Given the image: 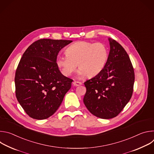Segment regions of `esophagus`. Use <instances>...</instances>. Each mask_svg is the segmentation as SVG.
<instances>
[{"mask_svg": "<svg viewBox=\"0 0 154 154\" xmlns=\"http://www.w3.org/2000/svg\"><path fill=\"white\" fill-rule=\"evenodd\" d=\"M72 84H73V85L77 86H80V85H82V83L80 82H77V81H74L73 83H72Z\"/></svg>", "mask_w": 154, "mask_h": 154, "instance_id": "esophagus-1", "label": "esophagus"}]
</instances>
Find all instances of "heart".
Here are the masks:
<instances>
[{"instance_id":"obj_1","label":"heart","mask_w":154,"mask_h":154,"mask_svg":"<svg viewBox=\"0 0 154 154\" xmlns=\"http://www.w3.org/2000/svg\"><path fill=\"white\" fill-rule=\"evenodd\" d=\"M65 54L66 56L58 57L56 61L65 76H70L77 64L80 69L77 72L79 77H95L103 69L108 58L106 46L100 42L79 41L69 46Z\"/></svg>"}]
</instances>
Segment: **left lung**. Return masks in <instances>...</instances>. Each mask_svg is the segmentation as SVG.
<instances>
[{
  "mask_svg": "<svg viewBox=\"0 0 154 154\" xmlns=\"http://www.w3.org/2000/svg\"><path fill=\"white\" fill-rule=\"evenodd\" d=\"M109 50L106 65L100 73L86 81L83 102L93 115L102 119L116 117L133 93L134 70L122 46L108 38Z\"/></svg>",
  "mask_w": 154,
  "mask_h": 154,
  "instance_id": "obj_1",
  "label": "left lung"
}]
</instances>
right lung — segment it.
<instances>
[{
    "label": "right lung",
    "mask_w": 154,
    "mask_h": 154,
    "mask_svg": "<svg viewBox=\"0 0 154 154\" xmlns=\"http://www.w3.org/2000/svg\"><path fill=\"white\" fill-rule=\"evenodd\" d=\"M71 40L39 39L27 49L15 74L16 96L26 113L35 119L49 118L71 88L72 79L57 65L59 52Z\"/></svg>",
    "instance_id": "1"
}]
</instances>
